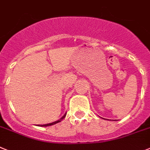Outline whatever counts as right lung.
<instances>
[{"instance_id":"obj_1","label":"right lung","mask_w":150,"mask_h":150,"mask_svg":"<svg viewBox=\"0 0 150 150\" xmlns=\"http://www.w3.org/2000/svg\"><path fill=\"white\" fill-rule=\"evenodd\" d=\"M66 113L64 115H63V116L62 117V118H60V119H59V120L56 121V122H52V123H50V124H47V125H38V126H41V127H47V126H50V125H55V124H57V123H58V122H61V121H62V119L65 118V117H66Z\"/></svg>"}]
</instances>
